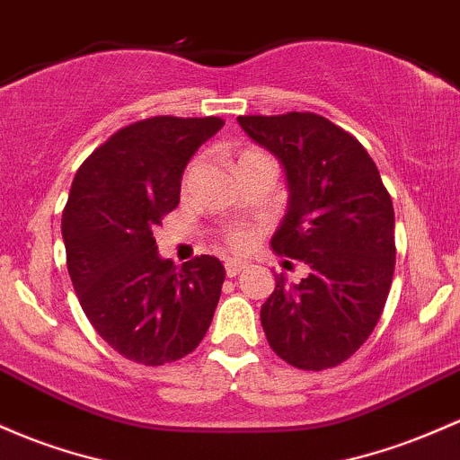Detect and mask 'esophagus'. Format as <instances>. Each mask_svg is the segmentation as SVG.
Returning <instances> with one entry per match:
<instances>
[{
	"label": "esophagus",
	"mask_w": 460,
	"mask_h": 460,
	"mask_svg": "<svg viewBox=\"0 0 460 460\" xmlns=\"http://www.w3.org/2000/svg\"><path fill=\"white\" fill-rule=\"evenodd\" d=\"M246 269V261L242 260H226L225 261V270H226V277H235L240 275L242 270Z\"/></svg>",
	"instance_id": "1"
}]
</instances>
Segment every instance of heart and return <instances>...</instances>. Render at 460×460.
Returning <instances> with one entry per match:
<instances>
[{"mask_svg": "<svg viewBox=\"0 0 460 460\" xmlns=\"http://www.w3.org/2000/svg\"><path fill=\"white\" fill-rule=\"evenodd\" d=\"M257 155H261V153H257V150H244V153L238 156V164H242V161H246V159H253V156H257ZM249 242H251V234L246 229H234L229 234V244L234 246V249H242V246H246Z\"/></svg>", "mask_w": 460, "mask_h": 460, "instance_id": "obj_1", "label": "heart"}]
</instances>
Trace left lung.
<instances>
[{
	"label": "left lung",
	"instance_id": "1",
	"mask_svg": "<svg viewBox=\"0 0 460 460\" xmlns=\"http://www.w3.org/2000/svg\"><path fill=\"white\" fill-rule=\"evenodd\" d=\"M238 124L286 172L272 251L310 270L299 284L275 275L260 312L266 341L296 369H330L360 349L385 310L395 270L391 196L360 141L321 115H242Z\"/></svg>",
	"mask_w": 460,
	"mask_h": 460
}]
</instances>
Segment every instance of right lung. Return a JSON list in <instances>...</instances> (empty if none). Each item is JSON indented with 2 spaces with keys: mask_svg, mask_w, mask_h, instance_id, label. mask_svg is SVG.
<instances>
[{
  "mask_svg": "<svg viewBox=\"0 0 460 460\" xmlns=\"http://www.w3.org/2000/svg\"><path fill=\"white\" fill-rule=\"evenodd\" d=\"M222 126L172 115L135 122L74 176L60 225L74 290L95 332L139 365L181 360L214 319L225 266L200 255L176 269L156 253L153 229L179 205L185 165Z\"/></svg>",
  "mask_w": 460,
  "mask_h": 460,
  "instance_id": "1",
  "label": "right lung"
}]
</instances>
